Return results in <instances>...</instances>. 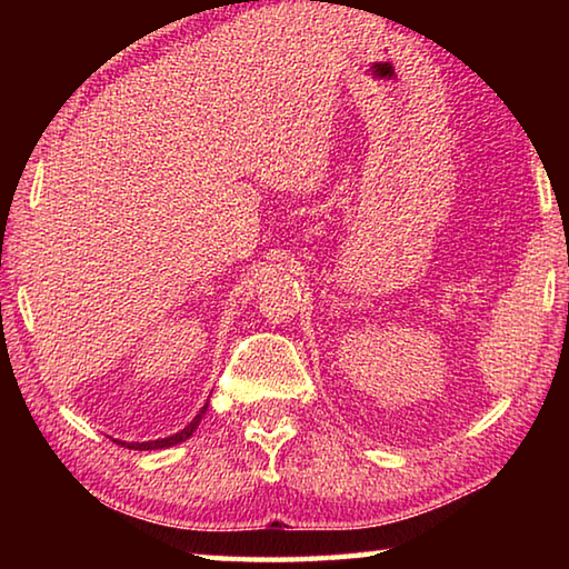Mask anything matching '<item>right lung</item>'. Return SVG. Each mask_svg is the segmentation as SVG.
I'll return each mask as SVG.
<instances>
[{
	"label": "right lung",
	"instance_id": "obj_1",
	"mask_svg": "<svg viewBox=\"0 0 569 569\" xmlns=\"http://www.w3.org/2000/svg\"><path fill=\"white\" fill-rule=\"evenodd\" d=\"M208 411V403L203 409H200L198 413H196V419H192L186 429H180L178 435H172V437H166V439H152V441H118V445H122V447H128V449H138V451H148V449H166V447H172V445H180V441H186V439H190L192 437V431L198 429V423H200V419H203V413Z\"/></svg>",
	"mask_w": 569,
	"mask_h": 569
}]
</instances>
